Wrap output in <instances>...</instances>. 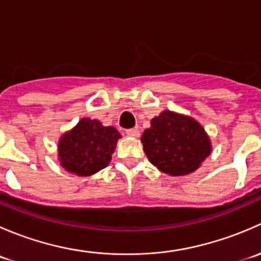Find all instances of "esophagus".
I'll list each match as a JSON object with an SVG mask.
<instances>
[{
	"label": "esophagus",
	"mask_w": 261,
	"mask_h": 261,
	"mask_svg": "<svg viewBox=\"0 0 261 261\" xmlns=\"http://www.w3.org/2000/svg\"><path fill=\"white\" fill-rule=\"evenodd\" d=\"M126 134H127V136H130V138H139V136H140V131H139L138 128H130V130L126 131Z\"/></svg>",
	"instance_id": "1"
}]
</instances>
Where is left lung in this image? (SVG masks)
<instances>
[{
  "instance_id": "8db88e82",
  "label": "left lung",
  "mask_w": 261,
  "mask_h": 261,
  "mask_svg": "<svg viewBox=\"0 0 261 261\" xmlns=\"http://www.w3.org/2000/svg\"><path fill=\"white\" fill-rule=\"evenodd\" d=\"M150 123L141 143L149 162L160 172L174 177L189 174L211 154V140L194 118L167 110Z\"/></svg>"
}]
</instances>
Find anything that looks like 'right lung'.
<instances>
[{
	"label": "right lung",
	"mask_w": 261,
	"mask_h": 261,
	"mask_svg": "<svg viewBox=\"0 0 261 261\" xmlns=\"http://www.w3.org/2000/svg\"><path fill=\"white\" fill-rule=\"evenodd\" d=\"M120 138V133L112 126H103L98 120L82 118L75 127L60 138V165L78 177H89L109 165Z\"/></svg>",
	"instance_id": "add662e5"
}]
</instances>
